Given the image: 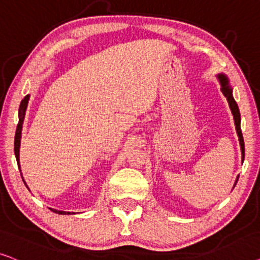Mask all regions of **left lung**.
Returning <instances> with one entry per match:
<instances>
[{
	"label": "left lung",
	"instance_id": "left-lung-1",
	"mask_svg": "<svg viewBox=\"0 0 260 260\" xmlns=\"http://www.w3.org/2000/svg\"><path fill=\"white\" fill-rule=\"evenodd\" d=\"M217 79H219V82L221 84V90H222V94L224 95V98L227 99V102H228V105H230L232 114H233L235 129H237V134L239 137V143H240V148H241V160L244 161L245 145H244L243 133H241V128H240V112H239L237 102H235V100L233 99V95H232V86L230 85V81H228L227 76L223 75V74H219V75H217ZM237 182H238V179H237Z\"/></svg>",
	"mask_w": 260,
	"mask_h": 260
}]
</instances>
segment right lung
<instances>
[{"mask_svg": "<svg viewBox=\"0 0 260 260\" xmlns=\"http://www.w3.org/2000/svg\"><path fill=\"white\" fill-rule=\"evenodd\" d=\"M28 100H29V95H26L23 100L20 103V108H19V123H17L16 127V133H15V140H14V151H15V157H16V161L17 165L20 168V141H21V132H22V123H23V119H25V114H26V109H27V105H28ZM25 182V181H23ZM26 184V182H25ZM27 186V184H26ZM28 188V186H27ZM52 212L57 213V214H71V213H67L63 212V210H57V209H52L50 208ZM74 214V213H72Z\"/></svg>", "mask_w": 260, "mask_h": 260, "instance_id": "obj_1", "label": "right lung"}]
</instances>
